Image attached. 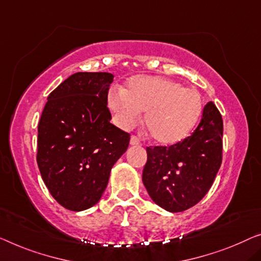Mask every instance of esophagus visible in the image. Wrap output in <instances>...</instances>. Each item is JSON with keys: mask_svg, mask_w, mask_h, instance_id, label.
I'll list each match as a JSON object with an SVG mask.
<instances>
[{"mask_svg": "<svg viewBox=\"0 0 261 261\" xmlns=\"http://www.w3.org/2000/svg\"><path fill=\"white\" fill-rule=\"evenodd\" d=\"M130 144L132 146H137V145H141V141H139L138 137H136V136H131Z\"/></svg>", "mask_w": 261, "mask_h": 261, "instance_id": "1", "label": "esophagus"}]
</instances>
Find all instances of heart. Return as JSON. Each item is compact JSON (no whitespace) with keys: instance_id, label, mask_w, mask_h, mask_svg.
Listing matches in <instances>:
<instances>
[{"instance_id":"obj_1","label":"heart","mask_w":261,"mask_h":261,"mask_svg":"<svg viewBox=\"0 0 261 261\" xmlns=\"http://www.w3.org/2000/svg\"><path fill=\"white\" fill-rule=\"evenodd\" d=\"M108 107L124 130L137 125L141 112L155 142L163 145L179 143L196 126L203 112V99L194 89L159 76H134L123 90H111Z\"/></svg>"}]
</instances>
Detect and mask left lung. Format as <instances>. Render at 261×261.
Wrapping results in <instances>:
<instances>
[{
  "label": "left lung",
  "mask_w": 261,
  "mask_h": 261,
  "mask_svg": "<svg viewBox=\"0 0 261 261\" xmlns=\"http://www.w3.org/2000/svg\"><path fill=\"white\" fill-rule=\"evenodd\" d=\"M223 118L208 102L197 129L182 142L146 147L143 184L155 204L169 212L185 211L203 199L223 159Z\"/></svg>",
  "instance_id": "obj_1"
}]
</instances>
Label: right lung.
I'll list each match as a JSON object with an SVG mask.
<instances>
[{"instance_id":"1","label":"right lung","mask_w":261,"mask_h":261,"mask_svg":"<svg viewBox=\"0 0 261 261\" xmlns=\"http://www.w3.org/2000/svg\"><path fill=\"white\" fill-rule=\"evenodd\" d=\"M109 72H76L48 96L38 123L37 165L58 204L84 211L107 189L130 135L110 123Z\"/></svg>"}]
</instances>
